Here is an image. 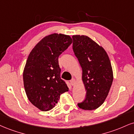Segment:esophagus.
I'll return each mask as SVG.
<instances>
[{"instance_id":"obj_1","label":"esophagus","mask_w":134,"mask_h":134,"mask_svg":"<svg viewBox=\"0 0 134 134\" xmlns=\"http://www.w3.org/2000/svg\"><path fill=\"white\" fill-rule=\"evenodd\" d=\"M70 84H71L72 85H74L75 83V80L74 79H72L70 81Z\"/></svg>"}]
</instances>
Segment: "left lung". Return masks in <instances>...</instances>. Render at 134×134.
Masks as SVG:
<instances>
[{
  "mask_svg": "<svg viewBox=\"0 0 134 134\" xmlns=\"http://www.w3.org/2000/svg\"><path fill=\"white\" fill-rule=\"evenodd\" d=\"M72 48L82 69L86 96L79 107L97 109L104 102L113 82V72L109 56L102 47L85 35L72 36Z\"/></svg>",
  "mask_w": 134,
  "mask_h": 134,
  "instance_id": "8db88e82",
  "label": "left lung"
}]
</instances>
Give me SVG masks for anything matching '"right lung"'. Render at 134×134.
I'll return each instance as SVG.
<instances>
[{"label":"right lung","instance_id":"1","mask_svg":"<svg viewBox=\"0 0 134 134\" xmlns=\"http://www.w3.org/2000/svg\"><path fill=\"white\" fill-rule=\"evenodd\" d=\"M72 42L69 35L53 34L43 38L30 52L24 70V85L30 102L40 110H51L60 95L69 91L60 78L59 57Z\"/></svg>","mask_w":134,"mask_h":134}]
</instances>
